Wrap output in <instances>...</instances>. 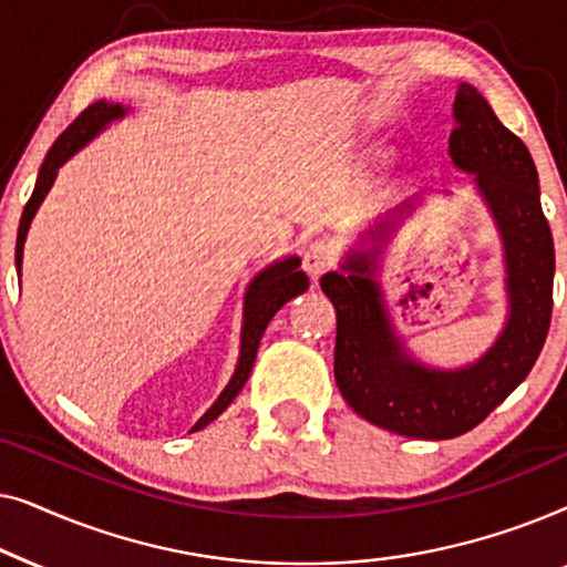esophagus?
<instances>
[{
    "instance_id": "esophagus-1",
    "label": "esophagus",
    "mask_w": 567,
    "mask_h": 567,
    "mask_svg": "<svg viewBox=\"0 0 567 567\" xmlns=\"http://www.w3.org/2000/svg\"><path fill=\"white\" fill-rule=\"evenodd\" d=\"M332 260H336V250L324 243H312L305 250V255H301V266L312 276V281H317L332 266Z\"/></svg>"
}]
</instances>
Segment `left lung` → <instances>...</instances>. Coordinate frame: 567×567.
Instances as JSON below:
<instances>
[{
  "label": "left lung",
  "mask_w": 567,
  "mask_h": 567,
  "mask_svg": "<svg viewBox=\"0 0 567 567\" xmlns=\"http://www.w3.org/2000/svg\"><path fill=\"white\" fill-rule=\"evenodd\" d=\"M454 121L449 154L475 175L503 243L508 320L495 343L462 369H431L392 328L374 278L379 252L351 250L320 278L338 315L340 394L369 423L408 439H454L483 423L532 371L553 317L555 245L529 150L467 82L456 90Z\"/></svg>",
  "instance_id": "left-lung-1"
}]
</instances>
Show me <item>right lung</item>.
Segmentation results:
<instances>
[{"label": "right lung", "mask_w": 567, "mask_h": 567, "mask_svg": "<svg viewBox=\"0 0 567 567\" xmlns=\"http://www.w3.org/2000/svg\"><path fill=\"white\" fill-rule=\"evenodd\" d=\"M128 113V107H123L121 103H105V100H97L90 107H84L72 126H69L64 134H61L53 146L45 154L41 173H38L35 181V190L30 200L25 204V212L20 216V229H18V247H14V266H18V274L22 268V247H25V237L30 229V221L38 212V206L43 204L45 193L51 190L53 181H56L59 167L64 165L69 157H74L76 152L82 150L84 144L92 142L100 131H103L111 121H118ZM301 260L297 255L291 258L276 260L274 266H268L266 270H260L258 276L252 278V284L247 286L245 293V322H243V346H239V361L235 374H231L229 384L224 386V392L216 398L212 408L206 410L204 415L198 417V423L193 425L190 431H200L206 429L208 423L216 421L224 410L229 408V402L237 398L239 390H243L247 377H250L255 355H258V346L262 332H266L268 322L274 320V315L281 309L286 301H291L293 297H299L301 291L309 289V278L305 270H299Z\"/></svg>", "instance_id": "add662e5"}]
</instances>
